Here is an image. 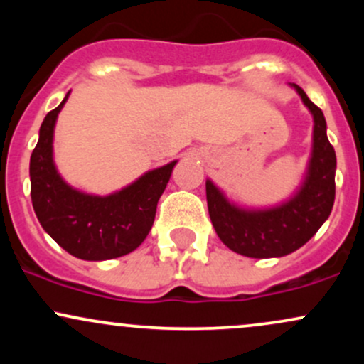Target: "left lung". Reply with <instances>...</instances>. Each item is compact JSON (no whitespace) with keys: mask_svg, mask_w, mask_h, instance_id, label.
<instances>
[{"mask_svg":"<svg viewBox=\"0 0 364 364\" xmlns=\"http://www.w3.org/2000/svg\"><path fill=\"white\" fill-rule=\"evenodd\" d=\"M313 116V149L299 190L270 208H241L207 179L208 215L217 236L232 252L250 258H274L296 252L328 219L336 200V150L327 139V123L301 87L292 83Z\"/></svg>","mask_w":364,"mask_h":364,"instance_id":"1","label":"left lung"}]
</instances>
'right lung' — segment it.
<instances>
[{
  "instance_id": "1",
  "label": "right lung",
  "mask_w": 364,
  "mask_h": 364,
  "mask_svg": "<svg viewBox=\"0 0 364 364\" xmlns=\"http://www.w3.org/2000/svg\"><path fill=\"white\" fill-rule=\"evenodd\" d=\"M68 95L46 114L31 156L34 212L44 231L73 257L89 262L123 257L139 248L152 229L157 202L178 161L106 196L75 190L60 176L53 159L54 124Z\"/></svg>"
}]
</instances>
